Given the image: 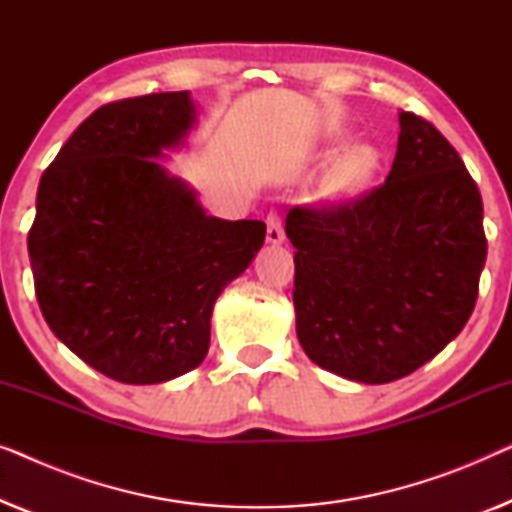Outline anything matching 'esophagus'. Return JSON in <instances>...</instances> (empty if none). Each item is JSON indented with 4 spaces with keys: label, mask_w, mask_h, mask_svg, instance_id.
<instances>
[{
    "label": "esophagus",
    "mask_w": 512,
    "mask_h": 512,
    "mask_svg": "<svg viewBox=\"0 0 512 512\" xmlns=\"http://www.w3.org/2000/svg\"><path fill=\"white\" fill-rule=\"evenodd\" d=\"M265 240L272 247H279V244H284V228H282V221H279V216L272 212L268 214V235H265Z\"/></svg>",
    "instance_id": "34e87169"
}]
</instances>
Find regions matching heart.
<instances>
[{
    "instance_id": "heart-1",
    "label": "heart",
    "mask_w": 512,
    "mask_h": 512,
    "mask_svg": "<svg viewBox=\"0 0 512 512\" xmlns=\"http://www.w3.org/2000/svg\"><path fill=\"white\" fill-rule=\"evenodd\" d=\"M380 163V151H377L373 144H349L347 149L340 151L338 156L331 160V165L326 167L324 179H321V188H324L328 198H352V195L363 191V188L373 181L377 170H380Z\"/></svg>"
}]
</instances>
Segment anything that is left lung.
Masks as SVG:
<instances>
[{
	"label": "left lung",
	"mask_w": 512,
	"mask_h": 512,
	"mask_svg": "<svg viewBox=\"0 0 512 512\" xmlns=\"http://www.w3.org/2000/svg\"><path fill=\"white\" fill-rule=\"evenodd\" d=\"M387 181L352 205L286 214L296 333L324 370L363 384L415 373L461 333L487 240L464 160L429 121L398 114Z\"/></svg>",
	"instance_id": "1"
}]
</instances>
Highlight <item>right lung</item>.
<instances>
[{"instance_id":"right-lung-1","label":"right lung","mask_w":512,"mask_h":512,"mask_svg":"<svg viewBox=\"0 0 512 512\" xmlns=\"http://www.w3.org/2000/svg\"><path fill=\"white\" fill-rule=\"evenodd\" d=\"M198 123L188 90L93 111L37 191L27 249L55 338L123 384L198 368L216 298L254 261L263 221L207 214L160 163Z\"/></svg>"}]
</instances>
